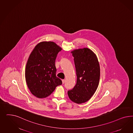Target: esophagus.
Returning a JSON list of instances; mask_svg holds the SVG:
<instances>
[{"label":"esophagus","instance_id":"34e87169","mask_svg":"<svg viewBox=\"0 0 133 133\" xmlns=\"http://www.w3.org/2000/svg\"><path fill=\"white\" fill-rule=\"evenodd\" d=\"M62 83H63V84H64L65 83V79H62Z\"/></svg>","mask_w":133,"mask_h":133}]
</instances>
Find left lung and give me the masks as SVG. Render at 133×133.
Returning <instances> with one entry per match:
<instances>
[{
    "mask_svg": "<svg viewBox=\"0 0 133 133\" xmlns=\"http://www.w3.org/2000/svg\"><path fill=\"white\" fill-rule=\"evenodd\" d=\"M74 57L77 83L68 91L69 98L81 104L88 101L96 91L100 78V66L96 55L88 48L71 52Z\"/></svg>",
    "mask_w": 133,
    "mask_h": 133,
    "instance_id": "1",
    "label": "left lung"
}]
</instances>
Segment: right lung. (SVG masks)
Returning <instances> with one entry per match:
<instances>
[{"label":"right lung","mask_w":133,"mask_h":133,"mask_svg":"<svg viewBox=\"0 0 133 133\" xmlns=\"http://www.w3.org/2000/svg\"><path fill=\"white\" fill-rule=\"evenodd\" d=\"M62 48L52 41H42L36 45L29 57L25 78L34 96L39 98L48 97L62 81L56 77L55 61Z\"/></svg>","instance_id":"obj_1"}]
</instances>
